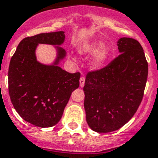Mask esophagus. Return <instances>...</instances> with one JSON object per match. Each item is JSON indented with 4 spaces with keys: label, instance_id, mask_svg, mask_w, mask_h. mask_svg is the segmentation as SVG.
Wrapping results in <instances>:
<instances>
[{
    "label": "esophagus",
    "instance_id": "34e87169",
    "mask_svg": "<svg viewBox=\"0 0 158 158\" xmlns=\"http://www.w3.org/2000/svg\"><path fill=\"white\" fill-rule=\"evenodd\" d=\"M84 83H85V78L84 77H81L79 79V86L83 88L84 86Z\"/></svg>",
    "mask_w": 158,
    "mask_h": 158
}]
</instances>
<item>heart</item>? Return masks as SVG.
Returning a JSON list of instances; mask_svg holds the SVG:
<instances>
[{
	"label": "heart",
	"mask_w": 158,
	"mask_h": 158,
	"mask_svg": "<svg viewBox=\"0 0 158 158\" xmlns=\"http://www.w3.org/2000/svg\"><path fill=\"white\" fill-rule=\"evenodd\" d=\"M80 52L87 56L94 55L92 59L91 64L95 68H99L107 61L110 55V50L108 47L103 46V43L101 42H93L84 46Z\"/></svg>",
	"instance_id": "b5f03b06"
}]
</instances>
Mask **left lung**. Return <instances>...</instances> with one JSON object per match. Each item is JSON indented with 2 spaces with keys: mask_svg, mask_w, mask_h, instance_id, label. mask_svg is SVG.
<instances>
[{
  "mask_svg": "<svg viewBox=\"0 0 158 158\" xmlns=\"http://www.w3.org/2000/svg\"><path fill=\"white\" fill-rule=\"evenodd\" d=\"M120 56L107 66L87 74L84 109L90 129L98 133L119 130L133 117L143 97L148 62L137 40L120 38Z\"/></svg>",
  "mask_w": 158,
  "mask_h": 158,
  "instance_id": "obj_1",
  "label": "left lung"
}]
</instances>
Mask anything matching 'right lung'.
I'll list each match as a JSON object with an SVG mask.
<instances>
[{"mask_svg": "<svg viewBox=\"0 0 158 158\" xmlns=\"http://www.w3.org/2000/svg\"><path fill=\"white\" fill-rule=\"evenodd\" d=\"M64 38V31L23 38L10 62L11 102L23 120L38 127L56 125L72 92L79 86V73L70 74L59 66L66 56L64 49L60 47ZM39 44L55 46L57 57L52 64H43L36 60L35 49Z\"/></svg>", "mask_w": 158, "mask_h": 158, "instance_id": "right-lung-1", "label": "right lung"}]
</instances>
